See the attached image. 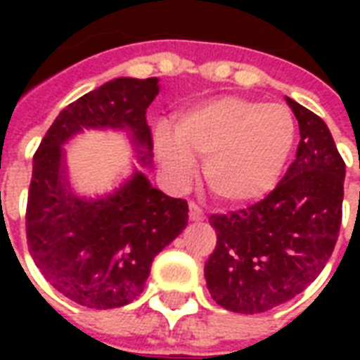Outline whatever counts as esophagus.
<instances>
[{"label": "esophagus", "mask_w": 360, "mask_h": 360, "mask_svg": "<svg viewBox=\"0 0 360 360\" xmlns=\"http://www.w3.org/2000/svg\"><path fill=\"white\" fill-rule=\"evenodd\" d=\"M188 217H191V220H194V222H200V220L205 219V213H203L202 207H200L198 203L191 202V205H188Z\"/></svg>", "instance_id": "1"}]
</instances>
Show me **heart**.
Masks as SVG:
<instances>
[{
	"label": "heart",
	"mask_w": 360,
	"mask_h": 360,
	"mask_svg": "<svg viewBox=\"0 0 360 360\" xmlns=\"http://www.w3.org/2000/svg\"><path fill=\"white\" fill-rule=\"evenodd\" d=\"M295 134V120L284 104L224 97L181 115L175 134L160 127L155 151L177 185L191 181L196 157L205 158L209 188L228 203H248L278 183Z\"/></svg>",
	"instance_id": "b5f03b06"
}]
</instances>
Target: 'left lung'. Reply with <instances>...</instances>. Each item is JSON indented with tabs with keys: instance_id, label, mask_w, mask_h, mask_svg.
<instances>
[{
	"instance_id": "obj_1",
	"label": "left lung",
	"mask_w": 360,
	"mask_h": 360,
	"mask_svg": "<svg viewBox=\"0 0 360 360\" xmlns=\"http://www.w3.org/2000/svg\"><path fill=\"white\" fill-rule=\"evenodd\" d=\"M299 121L297 157L262 202L211 214L217 246L205 263L207 290L230 312L284 304L318 278L342 222L346 164L321 117L285 97Z\"/></svg>"
}]
</instances>
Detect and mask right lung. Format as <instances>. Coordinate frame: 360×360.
Instances as JSON below:
<instances>
[{
	"label": "right lung",
	"instance_id": "1",
	"mask_svg": "<svg viewBox=\"0 0 360 360\" xmlns=\"http://www.w3.org/2000/svg\"><path fill=\"white\" fill-rule=\"evenodd\" d=\"M158 78H115L61 110L33 157L25 233L33 262L50 284L82 307L106 310L134 301L151 263L188 224L185 200L153 188L134 169L101 198L75 194L63 146L86 129L124 130L138 160L151 162L146 121Z\"/></svg>",
	"mask_w": 360,
	"mask_h": 360
}]
</instances>
